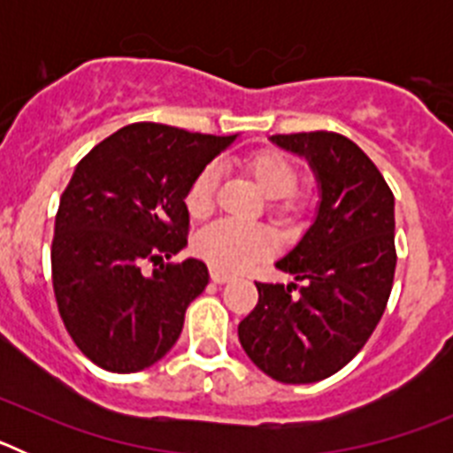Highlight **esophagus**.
Returning <instances> with one entry per match:
<instances>
[{
    "label": "esophagus",
    "mask_w": 453,
    "mask_h": 453,
    "mask_svg": "<svg viewBox=\"0 0 453 453\" xmlns=\"http://www.w3.org/2000/svg\"><path fill=\"white\" fill-rule=\"evenodd\" d=\"M211 279H213L215 283H226V281H231V274L229 272H222V270H211Z\"/></svg>",
    "instance_id": "obj_1"
}]
</instances>
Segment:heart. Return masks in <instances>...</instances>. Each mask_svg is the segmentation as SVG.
<instances>
[{"label":"heart","instance_id":"obj_1","mask_svg":"<svg viewBox=\"0 0 453 453\" xmlns=\"http://www.w3.org/2000/svg\"><path fill=\"white\" fill-rule=\"evenodd\" d=\"M245 170L267 199H276L272 211L283 224H295L306 213L308 199L297 195V170L276 151H258L245 161ZM218 190V167L208 165L192 179L186 190V211L192 219L211 218ZM272 251V238L263 229H245L238 224L219 222L195 238V254L215 270L240 272L263 261Z\"/></svg>","mask_w":453,"mask_h":453}]
</instances>
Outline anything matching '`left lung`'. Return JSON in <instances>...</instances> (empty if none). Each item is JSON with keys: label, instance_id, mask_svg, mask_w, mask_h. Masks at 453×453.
I'll list each match as a JSON object with an SVG mask.
<instances>
[{"label": "left lung", "instance_id": "1", "mask_svg": "<svg viewBox=\"0 0 453 453\" xmlns=\"http://www.w3.org/2000/svg\"><path fill=\"white\" fill-rule=\"evenodd\" d=\"M318 179L313 224L276 261L296 283H256L240 345L281 383H315L347 365L376 329L395 279V197L361 147L334 131L272 135Z\"/></svg>", "mask_w": 453, "mask_h": 453}]
</instances>
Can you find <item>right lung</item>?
Here are the masks:
<instances>
[{
  "label": "right lung",
  "instance_id": "right-lung-1",
  "mask_svg": "<svg viewBox=\"0 0 453 453\" xmlns=\"http://www.w3.org/2000/svg\"><path fill=\"white\" fill-rule=\"evenodd\" d=\"M235 138L135 122L74 167L56 213L51 281L67 334L102 370L151 367L181 335L208 267L165 258L188 245V186Z\"/></svg>",
  "mask_w": 453,
  "mask_h": 453
}]
</instances>
